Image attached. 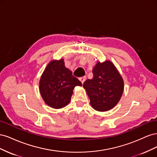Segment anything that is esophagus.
<instances>
[{
    "mask_svg": "<svg viewBox=\"0 0 157 157\" xmlns=\"http://www.w3.org/2000/svg\"><path fill=\"white\" fill-rule=\"evenodd\" d=\"M79 80H80V81L82 82V84H83L85 80H86V77H80V78H79Z\"/></svg>",
    "mask_w": 157,
    "mask_h": 157,
    "instance_id": "esophagus-1",
    "label": "esophagus"
}]
</instances>
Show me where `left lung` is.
<instances>
[{"instance_id":"left-lung-1","label":"left lung","mask_w":157,"mask_h":157,"mask_svg":"<svg viewBox=\"0 0 157 157\" xmlns=\"http://www.w3.org/2000/svg\"><path fill=\"white\" fill-rule=\"evenodd\" d=\"M93 78L83 84L90 105L98 111L104 112L115 107L124 91V80L111 61H100L93 67Z\"/></svg>"}]
</instances>
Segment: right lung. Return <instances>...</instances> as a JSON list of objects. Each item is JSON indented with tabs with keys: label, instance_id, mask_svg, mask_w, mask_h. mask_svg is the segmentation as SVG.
Segmentation results:
<instances>
[{
	"label": "right lung",
	"instance_id": "right-lung-1",
	"mask_svg": "<svg viewBox=\"0 0 157 157\" xmlns=\"http://www.w3.org/2000/svg\"><path fill=\"white\" fill-rule=\"evenodd\" d=\"M76 86H82L80 80L66 68L63 59H54L47 65L39 81L40 93L47 105L61 109L71 101Z\"/></svg>",
	"mask_w": 157,
	"mask_h": 157
}]
</instances>
